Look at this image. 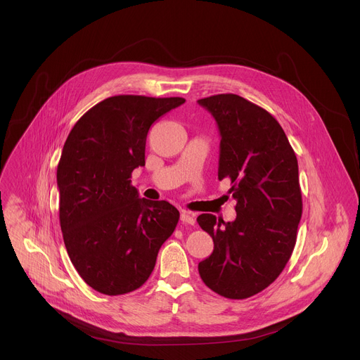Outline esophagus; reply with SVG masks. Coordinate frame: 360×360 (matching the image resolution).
I'll use <instances>...</instances> for the list:
<instances>
[{
	"label": "esophagus",
	"instance_id": "obj_1",
	"mask_svg": "<svg viewBox=\"0 0 360 360\" xmlns=\"http://www.w3.org/2000/svg\"><path fill=\"white\" fill-rule=\"evenodd\" d=\"M181 221L188 225H195V215L189 211H181Z\"/></svg>",
	"mask_w": 360,
	"mask_h": 360
}]
</instances>
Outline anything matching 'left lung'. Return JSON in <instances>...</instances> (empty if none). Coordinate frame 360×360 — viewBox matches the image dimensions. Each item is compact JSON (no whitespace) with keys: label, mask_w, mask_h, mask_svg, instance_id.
Here are the masks:
<instances>
[{"label":"left lung","mask_w":360,"mask_h":360,"mask_svg":"<svg viewBox=\"0 0 360 360\" xmlns=\"http://www.w3.org/2000/svg\"><path fill=\"white\" fill-rule=\"evenodd\" d=\"M221 134L218 179H231L236 219L198 217L214 239V252L198 271L210 289L246 299L268 288L283 271L296 243L302 192L295 150L279 122L264 108L235 95L198 99Z\"/></svg>","instance_id":"obj_1"}]
</instances>
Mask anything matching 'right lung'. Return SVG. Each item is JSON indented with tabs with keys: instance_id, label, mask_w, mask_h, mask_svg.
Here are the masks:
<instances>
[{
	"instance_id": "obj_1",
	"label": "right lung",
	"mask_w": 360,
	"mask_h": 360,
	"mask_svg": "<svg viewBox=\"0 0 360 360\" xmlns=\"http://www.w3.org/2000/svg\"><path fill=\"white\" fill-rule=\"evenodd\" d=\"M184 102L110 96L77 121L64 143L57 168L64 243L79 276L99 293L141 288L176 228L178 210L139 198L131 174L145 165L150 125Z\"/></svg>"
}]
</instances>
